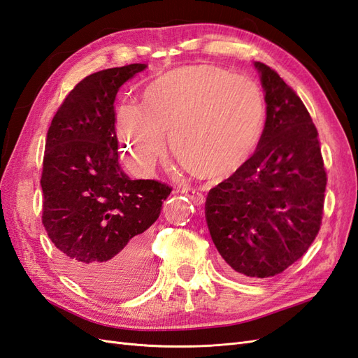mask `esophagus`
Listing matches in <instances>:
<instances>
[{
	"label": "esophagus",
	"mask_w": 358,
	"mask_h": 358,
	"mask_svg": "<svg viewBox=\"0 0 358 358\" xmlns=\"http://www.w3.org/2000/svg\"><path fill=\"white\" fill-rule=\"evenodd\" d=\"M180 192L183 194V196H187L196 206H201L204 203V196L197 189H192V188L187 187V188H182Z\"/></svg>",
	"instance_id": "1"
}]
</instances>
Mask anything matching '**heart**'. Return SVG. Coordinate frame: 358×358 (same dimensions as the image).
<instances>
[{
	"instance_id": "obj_1",
	"label": "heart",
	"mask_w": 358,
	"mask_h": 358,
	"mask_svg": "<svg viewBox=\"0 0 358 358\" xmlns=\"http://www.w3.org/2000/svg\"><path fill=\"white\" fill-rule=\"evenodd\" d=\"M266 106L259 86L216 66L182 67L143 91V109L119 107L116 134L137 173L152 171L171 152L194 175L221 179L241 169L263 137Z\"/></svg>"
}]
</instances>
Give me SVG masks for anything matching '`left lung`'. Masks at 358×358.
I'll return each mask as SVG.
<instances>
[{"label": "left lung", "mask_w": 358, "mask_h": 358, "mask_svg": "<svg viewBox=\"0 0 358 358\" xmlns=\"http://www.w3.org/2000/svg\"><path fill=\"white\" fill-rule=\"evenodd\" d=\"M254 67L266 101L263 137L254 155L209 191L204 209L225 263L246 278H270L315 241L327 175L305 104L275 70Z\"/></svg>", "instance_id": "8db88e82"}]
</instances>
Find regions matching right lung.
<instances>
[{
    "label": "right lung",
    "mask_w": 358,
    "mask_h": 358,
    "mask_svg": "<svg viewBox=\"0 0 358 358\" xmlns=\"http://www.w3.org/2000/svg\"><path fill=\"white\" fill-rule=\"evenodd\" d=\"M129 64L94 73L74 86L46 138L43 225L66 272L101 296H124L149 268V231L171 188L129 179L119 164L115 100L146 70Z\"/></svg>",
    "instance_id": "right-lung-1"
}]
</instances>
